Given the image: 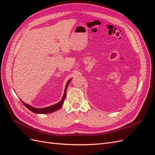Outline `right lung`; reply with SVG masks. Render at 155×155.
<instances>
[{
	"label": "right lung",
	"mask_w": 155,
	"mask_h": 155,
	"mask_svg": "<svg viewBox=\"0 0 155 155\" xmlns=\"http://www.w3.org/2000/svg\"><path fill=\"white\" fill-rule=\"evenodd\" d=\"M71 81V79H70V80L68 81V82L66 84V87H65V89H64V94H63V96L62 97L61 100L59 103H58V104H56L55 105H51V106H49V107H45V108H39V109H37V108H35V107H33L30 105H29L28 104H25V102H23L22 100V103L23 104V105H24L27 109H28L30 110H31V112H34V113H38V114H48V113H51V112H53L54 111H56L58 110V109H59L61 107H62L63 103H64V99L65 97H66V93H67V87H68V83Z\"/></svg>",
	"instance_id": "add662e5"
}]
</instances>
